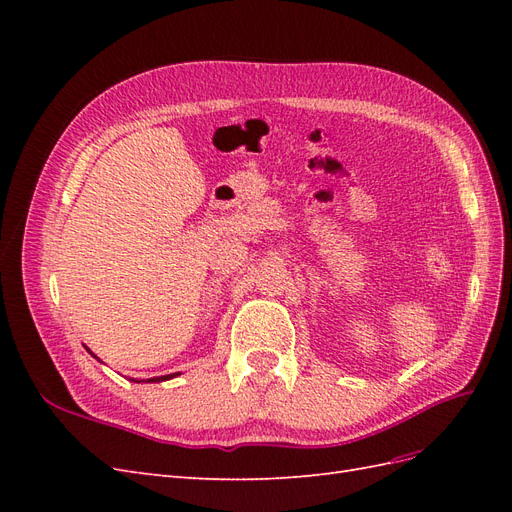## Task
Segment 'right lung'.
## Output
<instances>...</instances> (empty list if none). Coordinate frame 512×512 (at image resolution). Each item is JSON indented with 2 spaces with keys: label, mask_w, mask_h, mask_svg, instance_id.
Segmentation results:
<instances>
[{
  "label": "right lung",
  "mask_w": 512,
  "mask_h": 512,
  "mask_svg": "<svg viewBox=\"0 0 512 512\" xmlns=\"http://www.w3.org/2000/svg\"><path fill=\"white\" fill-rule=\"evenodd\" d=\"M173 376H177V374H170V376H160V378H151V380H147V382H160V380H168V378H173Z\"/></svg>",
  "instance_id": "obj_1"
}]
</instances>
